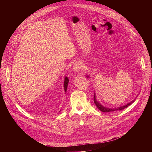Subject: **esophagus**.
Returning <instances> with one entry per match:
<instances>
[{
  "label": "esophagus",
  "mask_w": 152,
  "mask_h": 152,
  "mask_svg": "<svg viewBox=\"0 0 152 152\" xmlns=\"http://www.w3.org/2000/svg\"><path fill=\"white\" fill-rule=\"evenodd\" d=\"M83 68V66L82 65V64L79 63V62H76L73 65V70L75 71V72H78L80 70H82Z\"/></svg>",
  "instance_id": "esophagus-1"
}]
</instances>
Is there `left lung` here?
<instances>
[{
	"mask_svg": "<svg viewBox=\"0 0 152 152\" xmlns=\"http://www.w3.org/2000/svg\"><path fill=\"white\" fill-rule=\"evenodd\" d=\"M87 77H89V76L88 75L86 76ZM95 92V91H94ZM136 99V98H135ZM135 99H134L132 101H131V102L127 103V104L123 105V106H121L119 107H117V108H108V107H103L102 104H100V103L97 101V99H96V95H95V93L94 92V102L95 104V105H96V107L98 108V109L99 110H100L101 111H102V112H110V111H118V110H123L126 108H127V107H129L130 105H131L132 103L134 102V100H135Z\"/></svg>",
	"mask_w": 152,
	"mask_h": 152,
	"instance_id": "1",
	"label": "left lung"
}]
</instances>
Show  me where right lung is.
I'll use <instances>...</instances> for the list:
<instances>
[{"label": "right lung", "mask_w": 152, "mask_h": 152, "mask_svg": "<svg viewBox=\"0 0 152 152\" xmlns=\"http://www.w3.org/2000/svg\"><path fill=\"white\" fill-rule=\"evenodd\" d=\"M68 83H69V79L68 78V77L65 76V79H64V84H63V86H64V90H65V93L66 92Z\"/></svg>", "instance_id": "1"}]
</instances>
